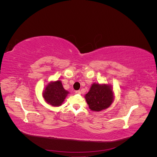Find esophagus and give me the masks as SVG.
Returning <instances> with one entry per match:
<instances>
[{"instance_id": "34e87169", "label": "esophagus", "mask_w": 157, "mask_h": 157, "mask_svg": "<svg viewBox=\"0 0 157 157\" xmlns=\"http://www.w3.org/2000/svg\"><path fill=\"white\" fill-rule=\"evenodd\" d=\"M75 93L77 94H81V92H80V90H77V91L75 92Z\"/></svg>"}]
</instances>
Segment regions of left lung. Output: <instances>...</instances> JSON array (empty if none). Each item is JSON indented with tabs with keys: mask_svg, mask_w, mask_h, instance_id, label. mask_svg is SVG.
Listing matches in <instances>:
<instances>
[{
	"mask_svg": "<svg viewBox=\"0 0 157 157\" xmlns=\"http://www.w3.org/2000/svg\"><path fill=\"white\" fill-rule=\"evenodd\" d=\"M84 98L90 109L93 111H101L110 107L113 102L112 86L106 84L94 83Z\"/></svg>",
	"mask_w": 157,
	"mask_h": 157,
	"instance_id": "8db88e82",
	"label": "left lung"
}]
</instances>
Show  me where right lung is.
Here are the masks:
<instances>
[{"label":"right lung","instance_id":"right-lung-1","mask_svg":"<svg viewBox=\"0 0 157 157\" xmlns=\"http://www.w3.org/2000/svg\"><path fill=\"white\" fill-rule=\"evenodd\" d=\"M69 92L65 90L61 80L49 82L42 92L45 101L53 107H59L62 105L65 98Z\"/></svg>","mask_w":157,"mask_h":157}]
</instances>
